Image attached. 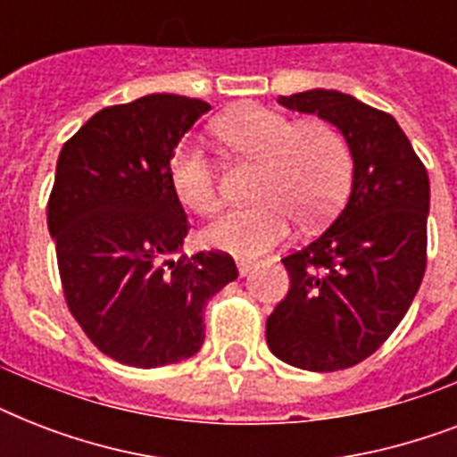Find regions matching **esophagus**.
<instances>
[{
    "mask_svg": "<svg viewBox=\"0 0 457 457\" xmlns=\"http://www.w3.org/2000/svg\"><path fill=\"white\" fill-rule=\"evenodd\" d=\"M256 261H251V258H237V268H239V275H249L253 268H256Z\"/></svg>",
    "mask_w": 457,
    "mask_h": 457,
    "instance_id": "1",
    "label": "esophagus"
}]
</instances>
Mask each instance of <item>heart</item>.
<instances>
[{"label":"heart","mask_w":457,"mask_h":457,"mask_svg":"<svg viewBox=\"0 0 457 457\" xmlns=\"http://www.w3.org/2000/svg\"><path fill=\"white\" fill-rule=\"evenodd\" d=\"M215 132L232 152L261 163L253 196L263 201L235 208L208 225L204 232L208 246L258 256L289 235L296 215L320 222L339 208L348 187V154L332 125L294 123L285 113L249 104L222 116ZM168 172L187 208L201 215L220 208L215 168L201 146H182Z\"/></svg>","instance_id":"1"}]
</instances>
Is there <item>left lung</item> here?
I'll return each mask as SVG.
<instances>
[{"label":"left lung","mask_w":457,"mask_h":457,"mask_svg":"<svg viewBox=\"0 0 457 457\" xmlns=\"http://www.w3.org/2000/svg\"><path fill=\"white\" fill-rule=\"evenodd\" d=\"M278 102L334 125L353 158L344 211L318 239L282 258L289 294L265 325L279 361L334 372L375 353L422 285L429 178L389 113L337 89H308Z\"/></svg>","instance_id":"left-lung-1"}]
</instances>
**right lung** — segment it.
<instances>
[{"label":"right lung","instance_id":"obj_1","mask_svg":"<svg viewBox=\"0 0 457 457\" xmlns=\"http://www.w3.org/2000/svg\"><path fill=\"white\" fill-rule=\"evenodd\" d=\"M211 106L146 95L89 118L59 154L46 206L68 308L102 353L132 368L192 358L204 305L237 279L228 253L179 256L189 232L170 161Z\"/></svg>","mask_w":457,"mask_h":457}]
</instances>
